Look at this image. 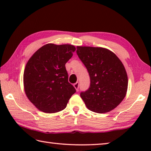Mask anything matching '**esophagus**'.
Wrapping results in <instances>:
<instances>
[{
	"instance_id": "1",
	"label": "esophagus",
	"mask_w": 151,
	"mask_h": 151,
	"mask_svg": "<svg viewBox=\"0 0 151 151\" xmlns=\"http://www.w3.org/2000/svg\"><path fill=\"white\" fill-rule=\"evenodd\" d=\"M73 86H74V87L75 88L76 91H78V88H79V83H78V82H77V83H76L74 84Z\"/></svg>"
}]
</instances>
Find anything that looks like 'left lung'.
<instances>
[{"mask_svg":"<svg viewBox=\"0 0 151 151\" xmlns=\"http://www.w3.org/2000/svg\"><path fill=\"white\" fill-rule=\"evenodd\" d=\"M76 53L90 76V87L81 97L90 111L105 113L115 109L126 96L128 76L117 56L102 47H77Z\"/></svg>","mask_w":151,"mask_h":151,"instance_id":"1","label":"left lung"}]
</instances>
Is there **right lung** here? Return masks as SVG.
<instances>
[{"instance_id":"add662e5","label":"right lung","mask_w":151,"mask_h":151,"mask_svg":"<svg viewBox=\"0 0 151 151\" xmlns=\"http://www.w3.org/2000/svg\"><path fill=\"white\" fill-rule=\"evenodd\" d=\"M76 48L71 45L47 44L33 54L25 66L23 83L29 100L46 113H55L66 108L75 93L68 83L65 64Z\"/></svg>"}]
</instances>
